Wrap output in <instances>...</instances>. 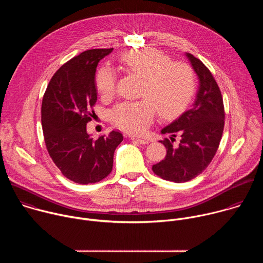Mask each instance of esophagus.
<instances>
[{
  "instance_id": "34e87169",
  "label": "esophagus",
  "mask_w": 263,
  "mask_h": 263,
  "mask_svg": "<svg viewBox=\"0 0 263 263\" xmlns=\"http://www.w3.org/2000/svg\"><path fill=\"white\" fill-rule=\"evenodd\" d=\"M131 140L136 141V142H138V143H140V144H147V143H148V140H147V139L137 138V137H134V136H132V137H131Z\"/></svg>"
}]
</instances>
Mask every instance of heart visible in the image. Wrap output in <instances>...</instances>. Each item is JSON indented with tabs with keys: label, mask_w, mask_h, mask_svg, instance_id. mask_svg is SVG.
<instances>
[{
	"label": "heart",
	"mask_w": 263,
	"mask_h": 263,
	"mask_svg": "<svg viewBox=\"0 0 263 263\" xmlns=\"http://www.w3.org/2000/svg\"><path fill=\"white\" fill-rule=\"evenodd\" d=\"M121 62L126 69L143 78L140 97L134 102H123L110 112L111 122L120 129L141 134L154 120L156 109L162 117H171L190 101L195 88L193 68L184 62L154 49L133 50L125 53ZM96 85L104 98L114 97L118 77L115 69L103 66L96 77Z\"/></svg>",
	"instance_id": "obj_1"
}]
</instances>
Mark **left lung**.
<instances>
[{
    "instance_id": "obj_1",
    "label": "left lung",
    "mask_w": 263,
    "mask_h": 263,
    "mask_svg": "<svg viewBox=\"0 0 263 263\" xmlns=\"http://www.w3.org/2000/svg\"><path fill=\"white\" fill-rule=\"evenodd\" d=\"M200 87L191 109L162 129L172 137L159 140L166 147V156L152 166L158 177L176 183L187 182L202 172L212 161L223 131L224 108L219 87L209 68L194 55L187 53ZM179 143L174 145L175 137Z\"/></svg>"
}]
</instances>
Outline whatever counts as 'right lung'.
<instances>
[{
  "mask_svg": "<svg viewBox=\"0 0 263 263\" xmlns=\"http://www.w3.org/2000/svg\"><path fill=\"white\" fill-rule=\"evenodd\" d=\"M114 49H92L65 62L51 78L42 103L46 146L55 165L68 180L100 182L112 171L114 154L123 141L119 131L93 139L86 125L96 116L98 63Z\"/></svg>",
  "mask_w": 263,
  "mask_h": 263,
  "instance_id": "add662e5",
  "label": "right lung"
}]
</instances>
